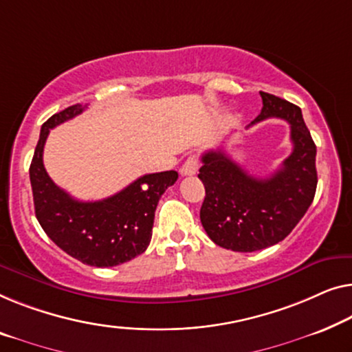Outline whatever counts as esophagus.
Instances as JSON below:
<instances>
[{
    "label": "esophagus",
    "instance_id": "1",
    "mask_svg": "<svg viewBox=\"0 0 352 352\" xmlns=\"http://www.w3.org/2000/svg\"><path fill=\"white\" fill-rule=\"evenodd\" d=\"M197 171H198V159L195 155H190L184 162V165L181 166V175L182 176H193V175H197Z\"/></svg>",
    "mask_w": 352,
    "mask_h": 352
}]
</instances>
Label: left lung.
<instances>
[{
	"mask_svg": "<svg viewBox=\"0 0 352 352\" xmlns=\"http://www.w3.org/2000/svg\"><path fill=\"white\" fill-rule=\"evenodd\" d=\"M261 96L263 108L251 125L270 117L290 125L294 149L281 168L258 179L223 151H208L198 175L206 190L201 226L217 246L236 252L261 251L283 241L308 211L318 186L316 144L302 109L272 94L261 91Z\"/></svg>",
	"mask_w": 352,
	"mask_h": 352,
	"instance_id": "8db88e82",
	"label": "left lung"
}]
</instances>
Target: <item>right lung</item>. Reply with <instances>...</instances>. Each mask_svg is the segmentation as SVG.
Returning a JSON list of instances; mask_svg holds the SVG:
<instances>
[{
  "mask_svg": "<svg viewBox=\"0 0 352 352\" xmlns=\"http://www.w3.org/2000/svg\"><path fill=\"white\" fill-rule=\"evenodd\" d=\"M84 111L69 106L44 122L30 165L34 212L47 236L71 257L90 267H116L140 256L152 238L155 208L177 179L176 171L144 175L116 195L79 201L50 179L43 164L49 131Z\"/></svg>",
  "mask_w": 352,
  "mask_h": 352,
  "instance_id": "obj_1",
  "label": "right lung"
}]
</instances>
